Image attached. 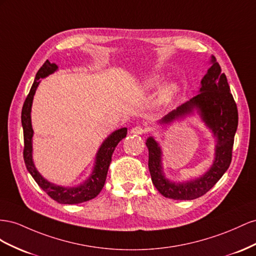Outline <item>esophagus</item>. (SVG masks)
I'll use <instances>...</instances> for the list:
<instances>
[{
  "label": "esophagus",
  "mask_w": 256,
  "mask_h": 256,
  "mask_svg": "<svg viewBox=\"0 0 256 256\" xmlns=\"http://www.w3.org/2000/svg\"><path fill=\"white\" fill-rule=\"evenodd\" d=\"M130 133L134 135H142L146 133V130L142 126H134L132 130H130Z\"/></svg>",
  "instance_id": "1"
}]
</instances>
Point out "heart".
Instances as JSON below:
<instances>
[{
    "instance_id": "obj_1",
    "label": "heart",
    "mask_w": 256,
    "mask_h": 256,
    "mask_svg": "<svg viewBox=\"0 0 256 256\" xmlns=\"http://www.w3.org/2000/svg\"><path fill=\"white\" fill-rule=\"evenodd\" d=\"M163 76L160 75H153L147 78L142 82V89L144 90H152L158 88L163 82ZM179 92V86L177 84L170 82L168 84H166L162 88V90L160 91L158 96V104L160 105H168L170 103L174 100V98L177 96V94Z\"/></svg>"
}]
</instances>
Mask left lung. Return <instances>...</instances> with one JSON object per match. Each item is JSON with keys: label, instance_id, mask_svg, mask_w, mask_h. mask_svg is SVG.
Segmentation results:
<instances>
[{"label": "left lung", "instance_id": "left-lung-1", "mask_svg": "<svg viewBox=\"0 0 256 256\" xmlns=\"http://www.w3.org/2000/svg\"><path fill=\"white\" fill-rule=\"evenodd\" d=\"M200 93L186 103L166 114L160 124H170L174 120L198 112L206 126L216 140L214 160L210 168L194 180L172 182L165 177L162 167V149L153 137L146 144L149 150V170L153 184L167 198L191 200L206 194L228 170L232 162V151L238 126L237 105L230 93L224 72L216 58L211 56V66L200 82Z\"/></svg>", "mask_w": 256, "mask_h": 256}]
</instances>
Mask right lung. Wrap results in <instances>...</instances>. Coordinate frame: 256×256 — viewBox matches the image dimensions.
<instances>
[{
  "mask_svg": "<svg viewBox=\"0 0 256 256\" xmlns=\"http://www.w3.org/2000/svg\"><path fill=\"white\" fill-rule=\"evenodd\" d=\"M58 70V65L54 63H50L48 60L42 64V66L38 70V74L34 79V82L31 86L28 96L24 100V104L21 112V123L24 128V158L26 166V170L31 174V176L44 191H45L51 198L59 204H80L88 202L96 197L103 188L109 165L112 162V156L118 144L128 134V128H122L114 130V133L109 135L106 140L100 144V147L96 153V162H94L93 170L84 184L77 186H61L54 184H51L48 180L44 178L42 174L36 170L32 158V137L33 128L31 122V108L33 103V98L36 89L40 82V78H45L52 74Z\"/></svg>",
  "mask_w": 256,
  "mask_h": 256,
  "instance_id": "obj_1",
  "label": "right lung"
}]
</instances>
